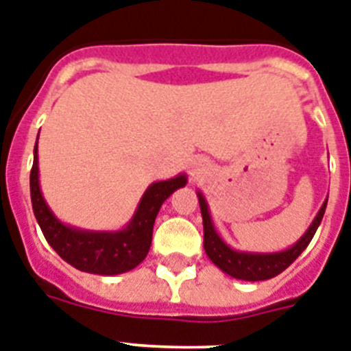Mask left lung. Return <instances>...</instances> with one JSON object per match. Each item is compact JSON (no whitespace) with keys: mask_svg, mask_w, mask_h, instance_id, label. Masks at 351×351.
I'll list each match as a JSON object with an SVG mask.
<instances>
[{"mask_svg":"<svg viewBox=\"0 0 351 351\" xmlns=\"http://www.w3.org/2000/svg\"><path fill=\"white\" fill-rule=\"evenodd\" d=\"M197 197H199L202 226H204V251H206L208 258L215 263L222 273L230 274L237 280H245V282H262V280H269V278L283 273L305 251L306 245L311 244L315 230L319 228L321 221H323L326 202H328V197H326L312 224L308 226V230L303 233V237L296 244H292L291 247L283 249V251H278V253H249V251H237L226 244L213 226L204 195L197 192Z\"/></svg>","mask_w":351,"mask_h":351,"instance_id":"left-lung-1","label":"left lung"}]
</instances>
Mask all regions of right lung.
I'll return each instance as SVG.
<instances>
[{
	"mask_svg": "<svg viewBox=\"0 0 351 351\" xmlns=\"http://www.w3.org/2000/svg\"><path fill=\"white\" fill-rule=\"evenodd\" d=\"M186 181V173H179L167 181L152 182L145 190L134 215L123 230H80L60 222L46 204L39 184V159H37L36 141L34 167L30 172L32 208L45 239L64 262L84 273L114 276V274L127 273L143 262L152 244V230L159 208L178 188L184 186Z\"/></svg>",
	"mask_w": 351,
	"mask_h": 351,
	"instance_id": "1",
	"label": "right lung"
}]
</instances>
